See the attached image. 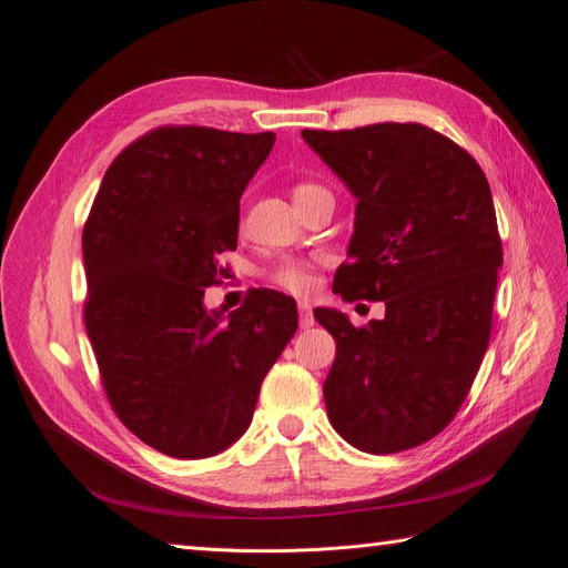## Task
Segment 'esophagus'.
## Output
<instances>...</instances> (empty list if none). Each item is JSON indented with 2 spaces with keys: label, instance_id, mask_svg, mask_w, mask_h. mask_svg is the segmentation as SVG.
Masks as SVG:
<instances>
[{
  "label": "esophagus",
  "instance_id": "esophagus-1",
  "mask_svg": "<svg viewBox=\"0 0 568 568\" xmlns=\"http://www.w3.org/2000/svg\"><path fill=\"white\" fill-rule=\"evenodd\" d=\"M298 320H301V329H311V326L315 324V317H313L311 305H307L305 301H303V303H298Z\"/></svg>",
  "mask_w": 568,
  "mask_h": 568
}]
</instances>
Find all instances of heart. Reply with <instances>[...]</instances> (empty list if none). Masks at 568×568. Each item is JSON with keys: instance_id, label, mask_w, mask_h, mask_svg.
Listing matches in <instances>:
<instances>
[{"instance_id": "1", "label": "heart", "mask_w": 568, "mask_h": 568, "mask_svg": "<svg viewBox=\"0 0 568 568\" xmlns=\"http://www.w3.org/2000/svg\"><path fill=\"white\" fill-rule=\"evenodd\" d=\"M320 192H326L320 184L313 182H301L294 186V201L296 205L305 199H311ZM270 282L274 286H280L284 291H291V294H307L315 286V267L307 261H296V257H284L277 265L270 270Z\"/></svg>"}]
</instances>
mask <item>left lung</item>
<instances>
[{
	"label": "left lung",
	"mask_w": 568,
	"mask_h": 568,
	"mask_svg": "<svg viewBox=\"0 0 568 568\" xmlns=\"http://www.w3.org/2000/svg\"><path fill=\"white\" fill-rule=\"evenodd\" d=\"M303 140L357 199L334 291L386 303V317L359 329L315 311L336 341L326 415L363 453L417 448L453 422L490 341L503 242L488 180L419 123L303 130Z\"/></svg>",
	"instance_id": "8db88e82"
}]
</instances>
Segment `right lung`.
Returning <instances> with one entry per match:
<instances>
[{
	"mask_svg": "<svg viewBox=\"0 0 568 568\" xmlns=\"http://www.w3.org/2000/svg\"><path fill=\"white\" fill-rule=\"evenodd\" d=\"M272 144V132L151 130L109 165L84 222V326L101 382L118 419L163 455L203 459L242 438L298 329L296 301L272 288L227 317L203 307Z\"/></svg>",
	"mask_w": 568,
	"mask_h": 568,
	"instance_id": "obj_1",
	"label": "right lung"
}]
</instances>
